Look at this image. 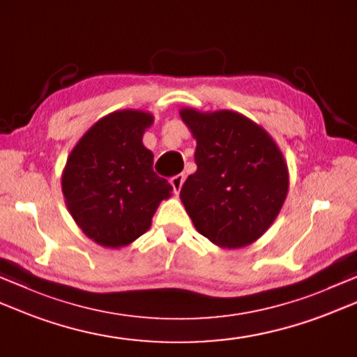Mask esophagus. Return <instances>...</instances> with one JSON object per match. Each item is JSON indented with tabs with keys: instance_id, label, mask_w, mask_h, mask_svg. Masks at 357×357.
Here are the masks:
<instances>
[{
	"instance_id": "esophagus-1",
	"label": "esophagus",
	"mask_w": 357,
	"mask_h": 357,
	"mask_svg": "<svg viewBox=\"0 0 357 357\" xmlns=\"http://www.w3.org/2000/svg\"><path fill=\"white\" fill-rule=\"evenodd\" d=\"M184 181H185V174H176V176H173L172 179H170V183H172V185H173V190H174V193H179L181 192V188H183V184H184Z\"/></svg>"
}]
</instances>
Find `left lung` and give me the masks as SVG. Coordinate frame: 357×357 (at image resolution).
<instances>
[{"label":"left lung","mask_w":357,"mask_h":357,"mask_svg":"<svg viewBox=\"0 0 357 357\" xmlns=\"http://www.w3.org/2000/svg\"><path fill=\"white\" fill-rule=\"evenodd\" d=\"M197 139L198 169L181 201L201 235L238 249L260 238L280 213L289 176L280 149L260 125L235 111H179Z\"/></svg>","instance_id":"8db88e82"}]
</instances>
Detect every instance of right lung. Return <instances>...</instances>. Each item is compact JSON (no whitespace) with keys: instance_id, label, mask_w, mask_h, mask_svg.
<instances>
[{"instance_id":"1","label":"right lung","mask_w":357,"mask_h":357,"mask_svg":"<svg viewBox=\"0 0 357 357\" xmlns=\"http://www.w3.org/2000/svg\"><path fill=\"white\" fill-rule=\"evenodd\" d=\"M150 113L114 111L91 127L61 174L68 211L83 234L103 248L128 246L151 226L159 202L173 187L153 172L142 136Z\"/></svg>"}]
</instances>
